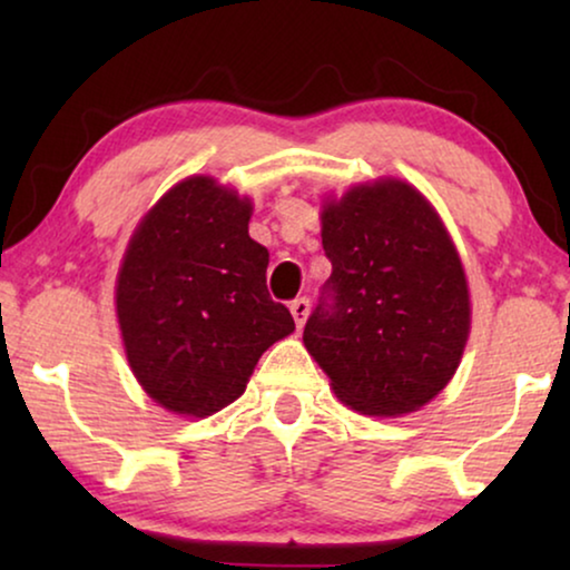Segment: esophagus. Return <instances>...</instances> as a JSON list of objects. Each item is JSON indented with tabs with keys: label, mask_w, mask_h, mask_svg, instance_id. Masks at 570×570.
I'll return each instance as SVG.
<instances>
[{
	"label": "esophagus",
	"mask_w": 570,
	"mask_h": 570,
	"mask_svg": "<svg viewBox=\"0 0 570 570\" xmlns=\"http://www.w3.org/2000/svg\"><path fill=\"white\" fill-rule=\"evenodd\" d=\"M308 311H311V303H308V298H295L293 303H291V314H293V318H295V326H301L306 324V318H308Z\"/></svg>",
	"instance_id": "1"
}]
</instances>
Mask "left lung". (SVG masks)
I'll return each instance as SVG.
<instances>
[{"label":"left lung","mask_w":570,"mask_h":570,"mask_svg":"<svg viewBox=\"0 0 570 570\" xmlns=\"http://www.w3.org/2000/svg\"><path fill=\"white\" fill-rule=\"evenodd\" d=\"M332 262L303 342L334 394L363 415H407L454 376L470 291L441 217L415 186H353L322 213Z\"/></svg>","instance_id":"left-lung-1"}]
</instances>
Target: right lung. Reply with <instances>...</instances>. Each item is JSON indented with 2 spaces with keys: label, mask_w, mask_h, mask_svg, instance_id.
<instances>
[{
  "label": "right lung",
  "mask_w": 570,
  "mask_h": 570,
  "mask_svg": "<svg viewBox=\"0 0 570 570\" xmlns=\"http://www.w3.org/2000/svg\"><path fill=\"white\" fill-rule=\"evenodd\" d=\"M252 202L209 176L176 184L139 223L116 279V316L139 384L160 407L207 417L238 400L295 322L267 291Z\"/></svg>",
  "instance_id": "obj_1"
}]
</instances>
